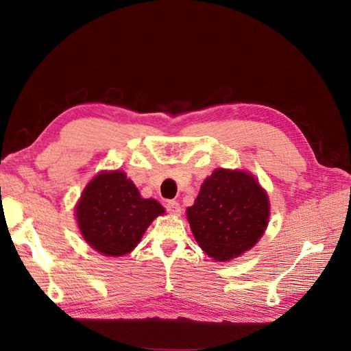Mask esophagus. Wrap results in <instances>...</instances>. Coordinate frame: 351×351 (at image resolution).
<instances>
[{"label":"esophagus","mask_w":351,"mask_h":351,"mask_svg":"<svg viewBox=\"0 0 351 351\" xmlns=\"http://www.w3.org/2000/svg\"><path fill=\"white\" fill-rule=\"evenodd\" d=\"M165 208H167V210L169 212V214H173V215H180V214H182V209H180L178 202H176V200H168L167 204H165Z\"/></svg>","instance_id":"34e87169"}]
</instances>
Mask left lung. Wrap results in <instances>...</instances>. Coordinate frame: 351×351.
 <instances>
[{"label": "left lung", "mask_w": 351, "mask_h": 351, "mask_svg": "<svg viewBox=\"0 0 351 351\" xmlns=\"http://www.w3.org/2000/svg\"><path fill=\"white\" fill-rule=\"evenodd\" d=\"M187 219L200 249L218 262L252 249L269 221V199L259 182L241 169L218 168L200 187Z\"/></svg>", "instance_id": "left-lung-1"}]
</instances>
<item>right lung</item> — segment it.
I'll return each mask as SVG.
<instances>
[{
    "label": "right lung",
    "instance_id": "add662e5",
    "mask_svg": "<svg viewBox=\"0 0 351 351\" xmlns=\"http://www.w3.org/2000/svg\"><path fill=\"white\" fill-rule=\"evenodd\" d=\"M155 199L141 197L125 173L102 171L95 176L76 205L80 234L105 256H123L141 241L151 222L164 214Z\"/></svg>",
    "mask_w": 351,
    "mask_h": 351
}]
</instances>
